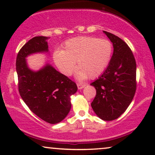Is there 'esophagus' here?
Returning a JSON list of instances; mask_svg holds the SVG:
<instances>
[{"label": "esophagus", "mask_w": 155, "mask_h": 155, "mask_svg": "<svg viewBox=\"0 0 155 155\" xmlns=\"http://www.w3.org/2000/svg\"><path fill=\"white\" fill-rule=\"evenodd\" d=\"M77 85H78V90H82V88H84V87H85V84H79V83H78Z\"/></svg>", "instance_id": "obj_1"}]
</instances>
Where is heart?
<instances>
[{
    "instance_id": "1",
    "label": "heart",
    "mask_w": 155,
    "mask_h": 155,
    "mask_svg": "<svg viewBox=\"0 0 155 155\" xmlns=\"http://www.w3.org/2000/svg\"><path fill=\"white\" fill-rule=\"evenodd\" d=\"M113 46L109 40L82 36L65 42L63 50L54 53V60L61 73L71 76L77 68L76 78L82 80L100 75L111 61Z\"/></svg>"
}]
</instances>
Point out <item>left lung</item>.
Returning a JSON list of instances; mask_svg holds the SVG:
<instances>
[{
  "instance_id": "8db88e82",
  "label": "left lung",
  "mask_w": 155,
  "mask_h": 155,
  "mask_svg": "<svg viewBox=\"0 0 155 155\" xmlns=\"http://www.w3.org/2000/svg\"><path fill=\"white\" fill-rule=\"evenodd\" d=\"M104 33L113 44L114 53L105 71L91 83L97 91L91 106L101 119L113 120L124 113L134 97L136 63L126 42L108 31Z\"/></svg>"
}]
</instances>
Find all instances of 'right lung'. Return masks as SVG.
<instances>
[{"label":"right lung","mask_w":155,"mask_h":155,"mask_svg":"<svg viewBox=\"0 0 155 155\" xmlns=\"http://www.w3.org/2000/svg\"><path fill=\"white\" fill-rule=\"evenodd\" d=\"M46 37H35L18 52L16 71L19 92L29 109L48 124L62 121L71 109V96L77 92L76 84L48 63L38 71L28 67L26 58L37 53L48 52Z\"/></svg>","instance_id":"right-lung-1"}]
</instances>
